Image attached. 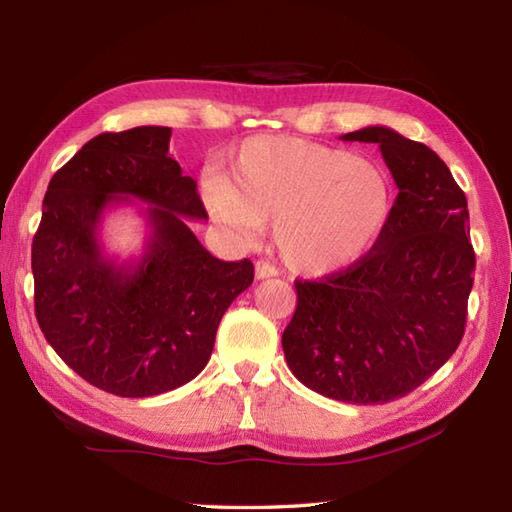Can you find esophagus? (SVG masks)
I'll use <instances>...</instances> for the list:
<instances>
[{
	"label": "esophagus",
	"instance_id": "obj_1",
	"mask_svg": "<svg viewBox=\"0 0 512 512\" xmlns=\"http://www.w3.org/2000/svg\"><path fill=\"white\" fill-rule=\"evenodd\" d=\"M255 277L257 279H270V277H277V268L273 264L264 262V259H259L255 264Z\"/></svg>",
	"mask_w": 512,
	"mask_h": 512
}]
</instances>
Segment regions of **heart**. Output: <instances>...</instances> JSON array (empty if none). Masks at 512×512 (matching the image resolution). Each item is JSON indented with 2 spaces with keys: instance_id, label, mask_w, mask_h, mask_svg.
<instances>
[{
  "instance_id": "1",
  "label": "heart",
  "mask_w": 512,
  "mask_h": 512,
  "mask_svg": "<svg viewBox=\"0 0 512 512\" xmlns=\"http://www.w3.org/2000/svg\"><path fill=\"white\" fill-rule=\"evenodd\" d=\"M209 211L244 235L275 222L284 262L303 275H332L372 250L394 215L389 173L347 149L292 136L239 145L224 180L206 184Z\"/></svg>"
}]
</instances>
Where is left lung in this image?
Here are the masks:
<instances>
[{
    "label": "left lung",
    "mask_w": 512,
    "mask_h": 512,
    "mask_svg": "<svg viewBox=\"0 0 512 512\" xmlns=\"http://www.w3.org/2000/svg\"><path fill=\"white\" fill-rule=\"evenodd\" d=\"M341 138L378 143L398 187L394 215L361 262L295 281L297 310L281 345L308 389L378 405L407 396L458 350L475 273L469 206L427 145L380 125Z\"/></svg>",
    "instance_id": "1"
}]
</instances>
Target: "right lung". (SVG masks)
Returning a JSON list of instances; mask_svg holds the SVG:
<instances>
[{
    "label": "right lung",
    "instance_id": "add662e5",
    "mask_svg": "<svg viewBox=\"0 0 512 512\" xmlns=\"http://www.w3.org/2000/svg\"><path fill=\"white\" fill-rule=\"evenodd\" d=\"M171 127L105 132L54 173L32 239L35 314L65 365L114 396L176 389L209 363L215 332L253 284L250 259L222 262L187 220H206L198 184L169 156ZM148 204L144 255L118 265L98 226L114 203Z\"/></svg>",
    "mask_w": 512,
    "mask_h": 512
}]
</instances>
